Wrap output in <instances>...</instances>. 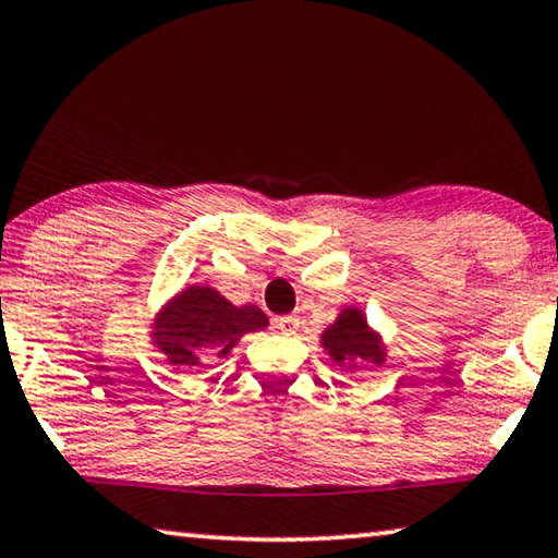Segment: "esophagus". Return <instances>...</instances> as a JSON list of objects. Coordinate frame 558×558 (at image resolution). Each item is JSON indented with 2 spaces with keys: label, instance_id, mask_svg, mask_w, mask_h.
<instances>
[{
  "label": "esophagus",
  "instance_id": "obj_1",
  "mask_svg": "<svg viewBox=\"0 0 558 558\" xmlns=\"http://www.w3.org/2000/svg\"><path fill=\"white\" fill-rule=\"evenodd\" d=\"M277 329H279L281 333H287V337H291V333H296V329H299V316H294V314L279 316V319H277Z\"/></svg>",
  "mask_w": 558,
  "mask_h": 558
}]
</instances>
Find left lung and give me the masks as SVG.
Returning <instances> with one entry per match:
<instances>
[{
    "instance_id": "obj_1",
    "label": "left lung",
    "mask_w": 558,
    "mask_h": 558,
    "mask_svg": "<svg viewBox=\"0 0 558 558\" xmlns=\"http://www.w3.org/2000/svg\"><path fill=\"white\" fill-rule=\"evenodd\" d=\"M322 344L337 364L347 362L351 366V362H356V359L372 364L384 362V349L379 344V337L368 329L362 308H344V312L339 314V319L324 331Z\"/></svg>"
}]
</instances>
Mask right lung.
<instances>
[{
    "mask_svg": "<svg viewBox=\"0 0 558 558\" xmlns=\"http://www.w3.org/2000/svg\"><path fill=\"white\" fill-rule=\"evenodd\" d=\"M269 324L259 306H234L211 287H186L154 322V344L174 366H207L227 356L239 339Z\"/></svg>",
    "mask_w": 558,
    "mask_h": 558,
    "instance_id": "1",
    "label": "right lung"
}]
</instances>
